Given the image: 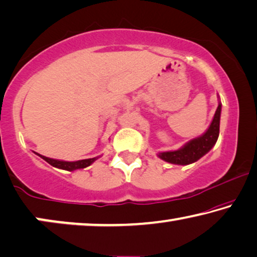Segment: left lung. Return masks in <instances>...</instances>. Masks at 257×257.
Segmentation results:
<instances>
[{"label": "left lung", "instance_id": "1", "mask_svg": "<svg viewBox=\"0 0 257 257\" xmlns=\"http://www.w3.org/2000/svg\"><path fill=\"white\" fill-rule=\"evenodd\" d=\"M220 113L221 104L219 103L217 111L214 113L213 120H212L210 127L207 128V131L203 136L190 140L181 150L159 153V158L169 163L182 166L190 165V163H193L197 160H199L217 143L219 137V125H220Z\"/></svg>", "mask_w": 257, "mask_h": 257}]
</instances>
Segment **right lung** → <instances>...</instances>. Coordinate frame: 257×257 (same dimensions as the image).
Listing matches in <instances>:
<instances>
[{
	"label": "right lung",
	"mask_w": 257,
	"mask_h": 257,
	"mask_svg": "<svg viewBox=\"0 0 257 257\" xmlns=\"http://www.w3.org/2000/svg\"><path fill=\"white\" fill-rule=\"evenodd\" d=\"M37 155H39L40 158L45 160L46 162L50 163L51 166L57 167L59 169H64V170H68V172H72V170L75 169H81V168H85V167L90 166L92 162L95 161L96 158L92 159H85V160H80V161H74V162H67V161H60V160H54V159H50L46 158V156H43L38 153H36Z\"/></svg>",
	"instance_id": "1"
}]
</instances>
